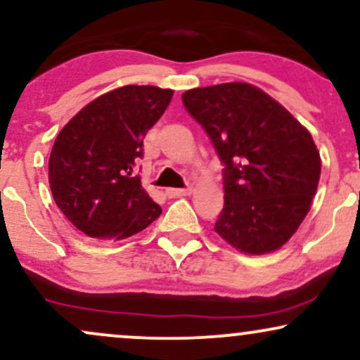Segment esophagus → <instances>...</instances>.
I'll use <instances>...</instances> for the list:
<instances>
[{
	"label": "esophagus",
	"mask_w": 360,
	"mask_h": 360,
	"mask_svg": "<svg viewBox=\"0 0 360 360\" xmlns=\"http://www.w3.org/2000/svg\"><path fill=\"white\" fill-rule=\"evenodd\" d=\"M193 188H169L166 189V194L169 198H179V196H188L191 194Z\"/></svg>",
	"instance_id": "esophagus-1"
}]
</instances>
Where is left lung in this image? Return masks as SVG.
Returning a JSON list of instances; mask_svg holds the SVG:
<instances>
[{"label": "left lung", "mask_w": 360, "mask_h": 360, "mask_svg": "<svg viewBox=\"0 0 360 360\" xmlns=\"http://www.w3.org/2000/svg\"><path fill=\"white\" fill-rule=\"evenodd\" d=\"M183 103L225 166V206L214 232L243 254L281 249L308 214L320 181L309 131L247 82L189 89Z\"/></svg>", "instance_id": "left-lung-1"}]
</instances>
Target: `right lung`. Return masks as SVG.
Masks as SVG:
<instances>
[{
	"mask_svg": "<svg viewBox=\"0 0 360 360\" xmlns=\"http://www.w3.org/2000/svg\"><path fill=\"white\" fill-rule=\"evenodd\" d=\"M172 89L123 86L86 105L57 135L49 159L53 201L79 232L122 238L162 213L134 174L143 139L171 103Z\"/></svg>",
	"mask_w": 360,
	"mask_h": 360,
	"instance_id": "obj_1",
	"label": "right lung"
}]
</instances>
